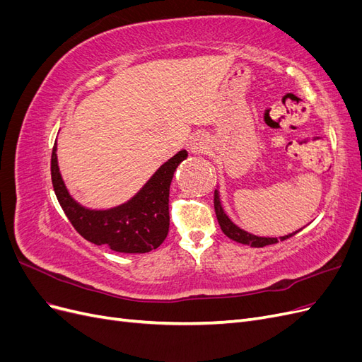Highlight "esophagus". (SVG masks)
<instances>
[{
	"label": "esophagus",
	"instance_id": "obj_1",
	"mask_svg": "<svg viewBox=\"0 0 362 362\" xmlns=\"http://www.w3.org/2000/svg\"><path fill=\"white\" fill-rule=\"evenodd\" d=\"M208 149H210V140L206 139V136L198 134L193 137L192 144H190V151L193 152V154H205Z\"/></svg>",
	"mask_w": 362,
	"mask_h": 362
}]
</instances>
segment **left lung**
Here are the masks:
<instances>
[{
    "label": "left lung",
    "mask_w": 362,
    "mask_h": 362,
    "mask_svg": "<svg viewBox=\"0 0 362 362\" xmlns=\"http://www.w3.org/2000/svg\"><path fill=\"white\" fill-rule=\"evenodd\" d=\"M214 210H216L218 225H221L225 235L229 237L231 240H234V242H237V243L247 245V246H252V247H264L267 245H275V243L279 242V240H281V242H284V240H287V238L293 237L294 234H298L300 231V229H299V231H294L288 235H284V237H279V238L278 237H258V235L250 234V233L245 231V229L237 226L231 221V218L228 217V214L225 213L223 206H222L221 194H218V190H214Z\"/></svg>",
    "instance_id": "8db88e82"
}]
</instances>
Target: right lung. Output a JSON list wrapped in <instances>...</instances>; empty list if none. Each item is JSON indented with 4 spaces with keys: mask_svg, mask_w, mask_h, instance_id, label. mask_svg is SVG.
Instances as JSON below:
<instances>
[{
    "mask_svg": "<svg viewBox=\"0 0 362 362\" xmlns=\"http://www.w3.org/2000/svg\"><path fill=\"white\" fill-rule=\"evenodd\" d=\"M182 149L161 164L129 201L107 210H92L76 202L66 189L57 160V141L51 156V178L57 199L74 228L90 243L122 254H146L157 249L169 233V190Z\"/></svg>",
    "mask_w": 362,
    "mask_h": 362,
    "instance_id": "add662e5",
    "label": "right lung"
}]
</instances>
